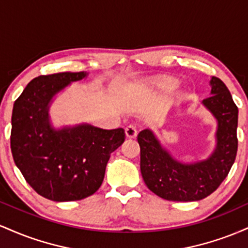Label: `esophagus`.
<instances>
[{"label":"esophagus","instance_id":"obj_1","mask_svg":"<svg viewBox=\"0 0 248 248\" xmlns=\"http://www.w3.org/2000/svg\"><path fill=\"white\" fill-rule=\"evenodd\" d=\"M138 134V128H136L135 124H129V126L126 127V136L128 139H134Z\"/></svg>","mask_w":248,"mask_h":248}]
</instances>
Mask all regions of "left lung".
Wrapping results in <instances>:
<instances>
[{
	"mask_svg": "<svg viewBox=\"0 0 248 248\" xmlns=\"http://www.w3.org/2000/svg\"><path fill=\"white\" fill-rule=\"evenodd\" d=\"M211 92L202 101L217 121L213 152L204 160L186 163L163 147L152 129L138 135L141 149V173L150 191L173 202H196L217 190L237 155L238 107L226 85L219 78L210 80Z\"/></svg>",
	"mask_w": 248,
	"mask_h": 248,
	"instance_id": "left-lung-1",
	"label": "left lung"
}]
</instances>
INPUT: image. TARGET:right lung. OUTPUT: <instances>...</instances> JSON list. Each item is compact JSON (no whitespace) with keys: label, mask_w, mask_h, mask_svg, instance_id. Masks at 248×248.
I'll use <instances>...</instances> for the list:
<instances>
[{"label":"right lung","mask_w":248,"mask_h":248,"mask_svg":"<svg viewBox=\"0 0 248 248\" xmlns=\"http://www.w3.org/2000/svg\"><path fill=\"white\" fill-rule=\"evenodd\" d=\"M87 72H62L31 80L15 101L10 146L16 167L38 195L53 202L93 195L105 177L110 154L124 141V130L91 124L56 128L50 107L57 94Z\"/></svg>","instance_id":"obj_1"}]
</instances>
